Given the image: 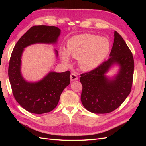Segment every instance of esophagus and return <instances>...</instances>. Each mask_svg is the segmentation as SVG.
Here are the masks:
<instances>
[{"label": "esophagus", "mask_w": 146, "mask_h": 146, "mask_svg": "<svg viewBox=\"0 0 146 146\" xmlns=\"http://www.w3.org/2000/svg\"><path fill=\"white\" fill-rule=\"evenodd\" d=\"M78 76L75 73H71V75H70V80L71 81H75V80H78Z\"/></svg>", "instance_id": "1"}]
</instances>
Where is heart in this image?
Instances as JSON below:
<instances>
[{
	"mask_svg": "<svg viewBox=\"0 0 146 146\" xmlns=\"http://www.w3.org/2000/svg\"><path fill=\"white\" fill-rule=\"evenodd\" d=\"M110 42L105 38L90 34H83L70 38L67 42V51L61 49V59L65 63L70 62V55L79 59L80 67L88 71L94 69L107 56Z\"/></svg>",
	"mask_w": 146,
	"mask_h": 146,
	"instance_id": "b5f03b06",
	"label": "heart"
}]
</instances>
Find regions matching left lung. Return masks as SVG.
<instances>
[{
    "label": "left lung",
    "instance_id": "obj_1",
    "mask_svg": "<svg viewBox=\"0 0 146 146\" xmlns=\"http://www.w3.org/2000/svg\"><path fill=\"white\" fill-rule=\"evenodd\" d=\"M119 65L117 75L110 79L105 75L113 65ZM134 61L125 41L115 31L110 58L95 69L81 75V101L86 110L94 113H107L122 104L131 91Z\"/></svg>",
    "mask_w": 146,
    "mask_h": 146
}]
</instances>
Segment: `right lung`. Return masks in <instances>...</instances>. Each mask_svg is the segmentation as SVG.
Returning a JSON list of instances; mask_svg holds the SVG:
<instances>
[{
	"label": "right lung",
	"mask_w": 146,
	"mask_h": 146,
	"mask_svg": "<svg viewBox=\"0 0 146 146\" xmlns=\"http://www.w3.org/2000/svg\"><path fill=\"white\" fill-rule=\"evenodd\" d=\"M61 30L53 26H34L19 39L12 51L8 75L12 94L21 106L29 112L42 114L54 109L63 90L70 83V72L51 71L37 82H28L22 76L21 56L24 49L36 43L56 44ZM56 56L57 50H55Z\"/></svg>",
	"instance_id": "1"
}]
</instances>
